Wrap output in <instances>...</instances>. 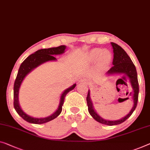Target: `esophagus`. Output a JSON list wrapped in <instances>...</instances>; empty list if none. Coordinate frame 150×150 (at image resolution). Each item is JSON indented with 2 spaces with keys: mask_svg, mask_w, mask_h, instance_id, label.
<instances>
[{
  "mask_svg": "<svg viewBox=\"0 0 150 150\" xmlns=\"http://www.w3.org/2000/svg\"><path fill=\"white\" fill-rule=\"evenodd\" d=\"M80 82H81V83H86V81H85L84 79H81V80H80Z\"/></svg>",
  "mask_w": 150,
  "mask_h": 150,
  "instance_id": "1",
  "label": "esophagus"
}]
</instances>
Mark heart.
<instances>
[{"label": "heart", "instance_id": "b5f03b06", "mask_svg": "<svg viewBox=\"0 0 150 150\" xmlns=\"http://www.w3.org/2000/svg\"><path fill=\"white\" fill-rule=\"evenodd\" d=\"M99 58L103 63H108L111 59L110 53L107 50H102L100 48H96L90 51L88 54V59L91 61H96Z\"/></svg>", "mask_w": 150, "mask_h": 150}]
</instances>
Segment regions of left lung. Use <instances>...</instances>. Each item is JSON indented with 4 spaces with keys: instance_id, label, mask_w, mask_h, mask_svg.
<instances>
[{
    "instance_id": "obj_1",
    "label": "left lung",
    "mask_w": 150,
    "mask_h": 150,
    "mask_svg": "<svg viewBox=\"0 0 150 150\" xmlns=\"http://www.w3.org/2000/svg\"><path fill=\"white\" fill-rule=\"evenodd\" d=\"M111 45L113 48L114 52V59H113V66L109 69L108 73V74H123L122 77H128L130 80L131 86L133 88V98L134 105L133 108L131 109L128 115L124 118L118 120H104V118L100 117L96 113L93 108L92 103L89 97V91H88V96H87V104L88 106V111L96 120L100 123L112 126V125H117L121 124L122 122H125L127 118H129L132 115L134 110H135L137 105L138 102V96H139V83L137 79V73L136 71L135 66L134 65L133 62L131 61L130 57H129L127 52L118 44L111 42ZM117 80V81H118Z\"/></svg>"
}]
</instances>
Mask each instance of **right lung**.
Here are the masks:
<instances>
[{"instance_id": "obj_1", "label": "right lung", "mask_w": 150, "mask_h": 150, "mask_svg": "<svg viewBox=\"0 0 150 150\" xmlns=\"http://www.w3.org/2000/svg\"><path fill=\"white\" fill-rule=\"evenodd\" d=\"M66 46H60L55 48H50L47 49H40L36 51L34 54H32L29 56L27 59L22 62L20 67L18 71L16 79H15V83H14V91H13V98H14V101H13V105H14V108L15 110L17 112L20 117H22L24 120H26L27 122H30V123L33 124H43L45 122H49L50 120L54 119L57 118L62 111V106L64 104V98L66 96L69 91L74 89L76 86V84H74L71 88L67 89L65 91L62 93V94L61 97V101L59 106V108L54 113L52 114L50 117L46 118H33L24 112L20 108L19 104V100H18V94H19V89L21 86L22 81L24 79L25 76L28 74L29 73L31 72L33 69L37 67L40 64H41L44 62L49 61H54L56 60V58L54 57V55L61 54L64 52Z\"/></svg>"}]
</instances>
